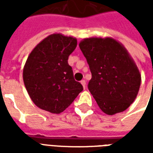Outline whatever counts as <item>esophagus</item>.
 <instances>
[{"label": "esophagus", "instance_id": "obj_1", "mask_svg": "<svg viewBox=\"0 0 153 153\" xmlns=\"http://www.w3.org/2000/svg\"><path fill=\"white\" fill-rule=\"evenodd\" d=\"M80 83H81V84L83 85V88L85 89V88H86V82H85V80H82V81H81Z\"/></svg>", "mask_w": 153, "mask_h": 153}]
</instances>
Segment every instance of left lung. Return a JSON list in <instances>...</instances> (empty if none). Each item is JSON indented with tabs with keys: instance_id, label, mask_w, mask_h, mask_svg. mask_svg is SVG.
<instances>
[{
	"instance_id": "1",
	"label": "left lung",
	"mask_w": 153,
	"mask_h": 153,
	"mask_svg": "<svg viewBox=\"0 0 153 153\" xmlns=\"http://www.w3.org/2000/svg\"><path fill=\"white\" fill-rule=\"evenodd\" d=\"M79 47L92 73L88 90L100 109L112 115L134 102L141 74L128 51L112 38H84Z\"/></svg>"
}]
</instances>
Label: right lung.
Here are the masks:
<instances>
[{"label":"right lung","mask_w":153,"mask_h":153,"mask_svg":"<svg viewBox=\"0 0 153 153\" xmlns=\"http://www.w3.org/2000/svg\"><path fill=\"white\" fill-rule=\"evenodd\" d=\"M77 39L61 33L49 35L33 48L23 70L28 95L36 106L53 114L63 112L83 86L74 79L68 58Z\"/></svg>","instance_id":"add662e5"}]
</instances>
